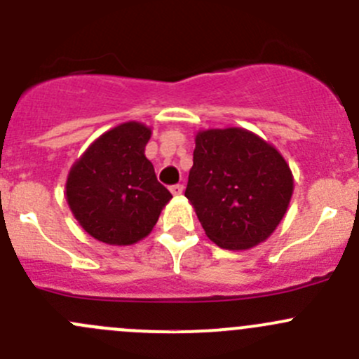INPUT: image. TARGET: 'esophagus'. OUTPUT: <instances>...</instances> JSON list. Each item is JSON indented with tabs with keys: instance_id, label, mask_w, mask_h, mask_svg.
Segmentation results:
<instances>
[{
	"instance_id": "esophagus-1",
	"label": "esophagus",
	"mask_w": 359,
	"mask_h": 359,
	"mask_svg": "<svg viewBox=\"0 0 359 359\" xmlns=\"http://www.w3.org/2000/svg\"><path fill=\"white\" fill-rule=\"evenodd\" d=\"M170 191H172L173 196H180V194L184 193V186L182 184H175V186L170 187Z\"/></svg>"
}]
</instances>
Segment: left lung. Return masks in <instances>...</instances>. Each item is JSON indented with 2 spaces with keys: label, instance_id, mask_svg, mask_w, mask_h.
Instances as JSON below:
<instances>
[{
  "label": "left lung",
  "instance_id": "1",
  "mask_svg": "<svg viewBox=\"0 0 359 359\" xmlns=\"http://www.w3.org/2000/svg\"><path fill=\"white\" fill-rule=\"evenodd\" d=\"M186 198L205 234L226 250H248L280 226L293 194L288 163L273 144L238 126L200 130Z\"/></svg>",
  "mask_w": 359,
  "mask_h": 359
}]
</instances>
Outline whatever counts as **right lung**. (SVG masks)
Masks as SVG:
<instances>
[{
	"instance_id": "add662e5",
	"label": "right lung",
	"mask_w": 359,
	"mask_h": 359,
	"mask_svg": "<svg viewBox=\"0 0 359 359\" xmlns=\"http://www.w3.org/2000/svg\"><path fill=\"white\" fill-rule=\"evenodd\" d=\"M151 128L126 121L93 140L71 166L66 200L92 238L116 247L144 240L172 194L146 158Z\"/></svg>"
}]
</instances>
